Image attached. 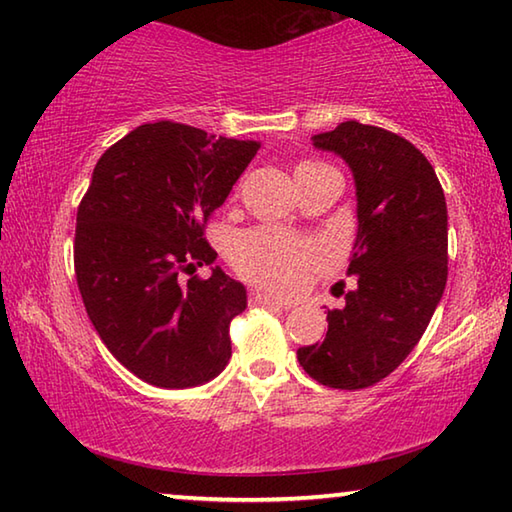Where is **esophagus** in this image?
<instances>
[{
  "mask_svg": "<svg viewBox=\"0 0 512 512\" xmlns=\"http://www.w3.org/2000/svg\"><path fill=\"white\" fill-rule=\"evenodd\" d=\"M250 300L257 302V305H266V307H287V302H282L280 298L271 296L262 289H250Z\"/></svg>",
  "mask_w": 512,
  "mask_h": 512,
  "instance_id": "esophagus-1",
  "label": "esophagus"
}]
</instances>
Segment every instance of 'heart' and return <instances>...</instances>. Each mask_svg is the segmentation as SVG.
<instances>
[{
	"instance_id": "b5f03b06",
	"label": "heart",
	"mask_w": 512,
	"mask_h": 512,
	"mask_svg": "<svg viewBox=\"0 0 512 512\" xmlns=\"http://www.w3.org/2000/svg\"><path fill=\"white\" fill-rule=\"evenodd\" d=\"M230 255L246 277L277 291H298L325 259L323 248L314 241L296 237L280 228L241 232L232 241Z\"/></svg>"
}]
</instances>
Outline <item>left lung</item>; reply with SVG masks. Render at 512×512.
Wrapping results in <instances>:
<instances>
[{"mask_svg": "<svg viewBox=\"0 0 512 512\" xmlns=\"http://www.w3.org/2000/svg\"><path fill=\"white\" fill-rule=\"evenodd\" d=\"M348 164L357 189L352 291L327 311L323 341L298 350L318 384L357 391L409 357L447 284V203L436 171L415 146L384 128L343 121L311 137Z\"/></svg>", "mask_w": 512, "mask_h": 512, "instance_id": "obj_1", "label": "left lung"}]
</instances>
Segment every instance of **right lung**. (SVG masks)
Here are the masks:
<instances>
[{
  "instance_id": "right-lung-1",
  "label": "right lung",
  "mask_w": 512,
  "mask_h": 512,
  "mask_svg": "<svg viewBox=\"0 0 512 512\" xmlns=\"http://www.w3.org/2000/svg\"><path fill=\"white\" fill-rule=\"evenodd\" d=\"M257 149L155 121L112 144L92 171L76 214V282L101 341L146 384L192 388L228 366L246 287L221 266L187 285L179 273L214 264L205 221Z\"/></svg>"
}]
</instances>
